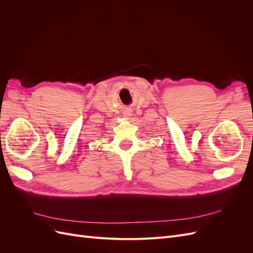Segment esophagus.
Here are the masks:
<instances>
[{"instance_id": "1", "label": "esophagus", "mask_w": 253, "mask_h": 253, "mask_svg": "<svg viewBox=\"0 0 253 253\" xmlns=\"http://www.w3.org/2000/svg\"><path fill=\"white\" fill-rule=\"evenodd\" d=\"M124 116H125V117L131 116V113H129V112H125V113H124Z\"/></svg>"}]
</instances>
